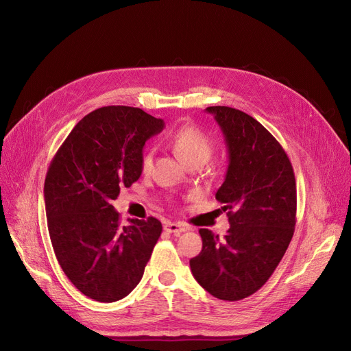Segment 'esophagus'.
I'll use <instances>...</instances> for the list:
<instances>
[{
    "mask_svg": "<svg viewBox=\"0 0 351 351\" xmlns=\"http://www.w3.org/2000/svg\"><path fill=\"white\" fill-rule=\"evenodd\" d=\"M163 229H165V232L173 233V234H180L182 232L186 230L185 226L180 225V223H176V222H168V223L163 226Z\"/></svg>",
    "mask_w": 351,
    "mask_h": 351,
    "instance_id": "1",
    "label": "esophagus"
}]
</instances>
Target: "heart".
<instances>
[{"label":"heart","mask_w":351,"mask_h":351,"mask_svg":"<svg viewBox=\"0 0 351 351\" xmlns=\"http://www.w3.org/2000/svg\"><path fill=\"white\" fill-rule=\"evenodd\" d=\"M171 145L178 158L185 163L204 162L212 151V139L196 125H183L171 138ZM141 168L147 172L152 168V152L146 151L141 159Z\"/></svg>","instance_id":"1"}]
</instances>
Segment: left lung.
Listing matches in <instances>:
<instances>
[{
  "label": "left lung",
  "instance_id": "8db88e82",
  "mask_svg": "<svg viewBox=\"0 0 351 351\" xmlns=\"http://www.w3.org/2000/svg\"><path fill=\"white\" fill-rule=\"evenodd\" d=\"M206 110L228 145L229 166L216 199L230 228L223 239L200 229L202 252L189 263L212 296L236 302L259 290L287 250L296 225V179L282 145L261 122L229 106Z\"/></svg>",
  "mask_w": 351,
  "mask_h": 351
}]
</instances>
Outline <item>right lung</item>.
I'll list each match as a JSON object with an SVG mask.
<instances>
[{"mask_svg": "<svg viewBox=\"0 0 351 351\" xmlns=\"http://www.w3.org/2000/svg\"><path fill=\"white\" fill-rule=\"evenodd\" d=\"M163 121L132 106L84 117L55 154L44 197L51 243L66 278L89 299L112 303L141 282L162 233L155 217L129 219L110 205L142 173L145 142Z\"/></svg>", "mask_w": 351, "mask_h": 351, "instance_id": "obj_1", "label": "right lung"}]
</instances>
